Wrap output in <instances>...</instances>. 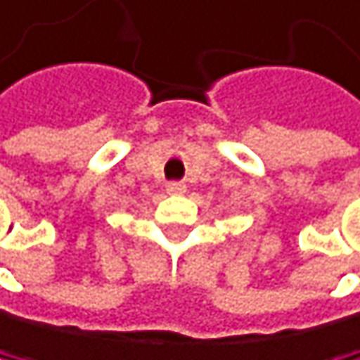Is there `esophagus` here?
Listing matches in <instances>:
<instances>
[{
    "label": "esophagus",
    "instance_id": "1",
    "mask_svg": "<svg viewBox=\"0 0 360 360\" xmlns=\"http://www.w3.org/2000/svg\"><path fill=\"white\" fill-rule=\"evenodd\" d=\"M165 190H167V195H184L186 193V186L181 181H170V184L165 186Z\"/></svg>",
    "mask_w": 360,
    "mask_h": 360
}]
</instances>
